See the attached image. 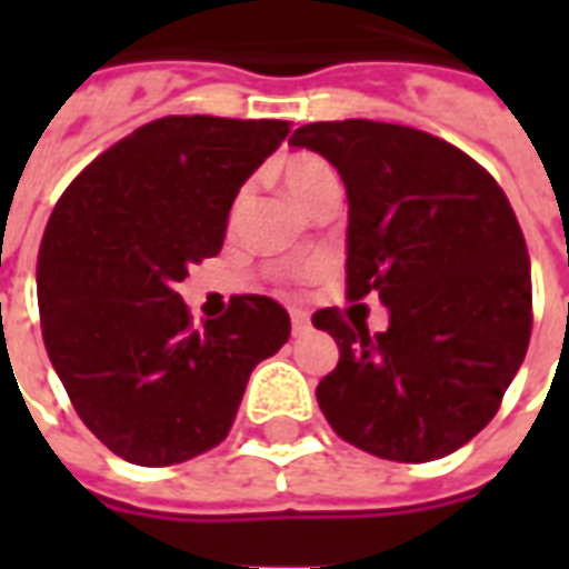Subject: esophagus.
<instances>
[{
  "mask_svg": "<svg viewBox=\"0 0 569 569\" xmlns=\"http://www.w3.org/2000/svg\"><path fill=\"white\" fill-rule=\"evenodd\" d=\"M310 332V317L305 310H292V335H308Z\"/></svg>",
  "mask_w": 569,
  "mask_h": 569,
  "instance_id": "1",
  "label": "esophagus"
}]
</instances>
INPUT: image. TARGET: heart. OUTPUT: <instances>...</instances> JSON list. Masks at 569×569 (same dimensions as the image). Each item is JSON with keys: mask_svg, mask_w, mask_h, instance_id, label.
<instances>
[{"mask_svg": "<svg viewBox=\"0 0 569 569\" xmlns=\"http://www.w3.org/2000/svg\"><path fill=\"white\" fill-rule=\"evenodd\" d=\"M280 176H283L286 191L296 198L301 210H308L322 191L338 186V176H335L332 167L322 158H317V154H292V158H286L283 167H280Z\"/></svg>", "mask_w": 569, "mask_h": 569, "instance_id": "b5f03b06", "label": "heart"}]
</instances>
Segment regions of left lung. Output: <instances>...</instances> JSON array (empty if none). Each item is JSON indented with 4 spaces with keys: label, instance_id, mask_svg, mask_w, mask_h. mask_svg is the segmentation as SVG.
<instances>
[{
    "label": "left lung",
    "instance_id": "left-lung-1",
    "mask_svg": "<svg viewBox=\"0 0 569 569\" xmlns=\"http://www.w3.org/2000/svg\"><path fill=\"white\" fill-rule=\"evenodd\" d=\"M289 146L322 154L347 188V298L378 292L387 332L335 308L338 341L317 387L332 429L362 451L427 463L497 415L530 341V259L497 179L423 130L317 121Z\"/></svg>",
    "mask_w": 569,
    "mask_h": 569
}]
</instances>
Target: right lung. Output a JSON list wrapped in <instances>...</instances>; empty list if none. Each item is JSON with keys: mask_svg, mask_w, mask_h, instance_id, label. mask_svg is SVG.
<instances>
[{"mask_svg": "<svg viewBox=\"0 0 569 569\" xmlns=\"http://www.w3.org/2000/svg\"><path fill=\"white\" fill-rule=\"evenodd\" d=\"M289 121L167 116L81 170L39 249L42 338L97 439L128 463L173 466L228 436L252 369L289 341L268 296L191 322L173 286L222 249L237 191Z\"/></svg>", "mask_w": 569, "mask_h": 569, "instance_id": "right-lung-1", "label": "right lung"}]
</instances>
